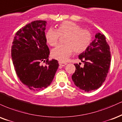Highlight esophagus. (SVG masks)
Masks as SVG:
<instances>
[{
    "label": "esophagus",
    "mask_w": 122,
    "mask_h": 122,
    "mask_svg": "<svg viewBox=\"0 0 122 122\" xmlns=\"http://www.w3.org/2000/svg\"><path fill=\"white\" fill-rule=\"evenodd\" d=\"M59 64L61 66H64L67 64V63H64V62H61V61H59Z\"/></svg>",
    "instance_id": "1"
}]
</instances>
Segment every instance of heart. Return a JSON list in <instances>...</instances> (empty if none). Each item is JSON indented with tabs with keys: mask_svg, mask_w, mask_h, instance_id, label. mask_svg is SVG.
Wrapping results in <instances>:
<instances>
[{
	"mask_svg": "<svg viewBox=\"0 0 122 122\" xmlns=\"http://www.w3.org/2000/svg\"><path fill=\"white\" fill-rule=\"evenodd\" d=\"M64 45H58L53 48L51 55L53 58L61 61H66L73 51L81 53L89 46L91 41V32L76 23L64 21L57 27V30L50 28L45 34L47 43L51 46L58 43L60 36H66Z\"/></svg>",
	"mask_w": 122,
	"mask_h": 122,
	"instance_id": "heart-1",
	"label": "heart"
}]
</instances>
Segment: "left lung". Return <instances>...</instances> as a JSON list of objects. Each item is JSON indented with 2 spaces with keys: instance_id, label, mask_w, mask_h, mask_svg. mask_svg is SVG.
Here are the masks:
<instances>
[{
  "instance_id": "obj_1",
  "label": "left lung",
  "mask_w": 122,
  "mask_h": 122,
  "mask_svg": "<svg viewBox=\"0 0 122 122\" xmlns=\"http://www.w3.org/2000/svg\"><path fill=\"white\" fill-rule=\"evenodd\" d=\"M78 58L84 63L74 64L72 79L76 86L86 92L98 89L105 81L111 62L110 47L103 34L97 33L95 39Z\"/></svg>"
}]
</instances>
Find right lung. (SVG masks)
<instances>
[{"instance_id": "1", "label": "right lung", "mask_w": 122, "mask_h": 122, "mask_svg": "<svg viewBox=\"0 0 122 122\" xmlns=\"http://www.w3.org/2000/svg\"><path fill=\"white\" fill-rule=\"evenodd\" d=\"M44 20L27 24L16 33L11 48V57L18 78L28 88L41 91L52 81L58 61H48L50 50L45 38ZM41 61L46 65L43 66Z\"/></svg>"}]
</instances>
